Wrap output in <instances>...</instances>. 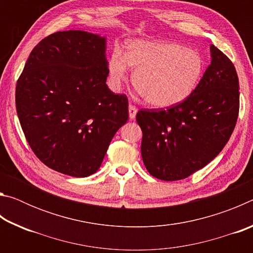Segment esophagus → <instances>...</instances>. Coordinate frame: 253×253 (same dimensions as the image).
<instances>
[{
	"label": "esophagus",
	"mask_w": 253,
	"mask_h": 253,
	"mask_svg": "<svg viewBox=\"0 0 253 253\" xmlns=\"http://www.w3.org/2000/svg\"><path fill=\"white\" fill-rule=\"evenodd\" d=\"M128 114H129V119H130V121H132V119H135L136 114H137V108H136V107L132 106V105H129V107H128Z\"/></svg>",
	"instance_id": "obj_1"
}]
</instances>
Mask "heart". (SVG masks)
Segmentation results:
<instances>
[{
    "instance_id": "obj_1",
    "label": "heart",
    "mask_w": 253,
    "mask_h": 253,
    "mask_svg": "<svg viewBox=\"0 0 253 253\" xmlns=\"http://www.w3.org/2000/svg\"><path fill=\"white\" fill-rule=\"evenodd\" d=\"M129 67L135 69L134 84L149 105L166 108L187 99L204 74L200 52L175 42L135 40L125 54L110 55L108 75L111 87L121 88Z\"/></svg>"
}]
</instances>
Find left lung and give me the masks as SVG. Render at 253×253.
<instances>
[{"instance_id": "left-lung-1", "label": "left lung", "mask_w": 253, "mask_h": 253, "mask_svg": "<svg viewBox=\"0 0 253 253\" xmlns=\"http://www.w3.org/2000/svg\"><path fill=\"white\" fill-rule=\"evenodd\" d=\"M210 51L211 65L187 99L136 115L143 131V162L154 177H188L219 155L232 135L239 115L238 75L224 53L213 44Z\"/></svg>"}]
</instances>
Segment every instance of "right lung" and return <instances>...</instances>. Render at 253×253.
<instances>
[{
    "label": "right lung",
    "instance_id": "right-lung-1",
    "mask_svg": "<svg viewBox=\"0 0 253 253\" xmlns=\"http://www.w3.org/2000/svg\"><path fill=\"white\" fill-rule=\"evenodd\" d=\"M106 37L55 32L31 51L15 105L30 147L48 168L75 177L99 169L128 119V100L106 84Z\"/></svg>",
    "mask_w": 253,
    "mask_h": 253
}]
</instances>
